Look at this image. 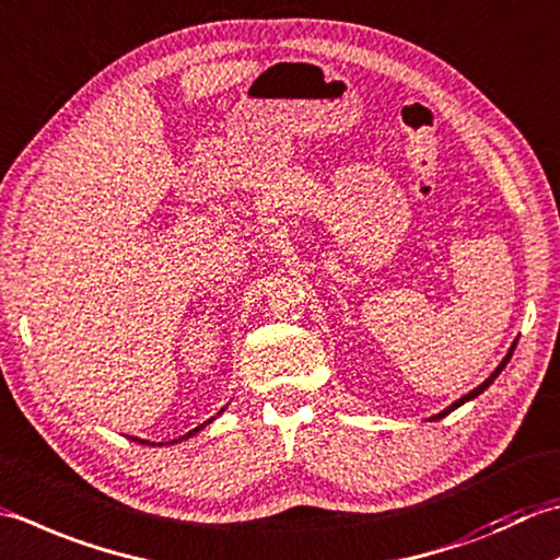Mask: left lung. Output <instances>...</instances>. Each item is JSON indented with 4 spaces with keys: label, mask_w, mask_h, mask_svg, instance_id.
Masks as SVG:
<instances>
[{
    "label": "left lung",
    "mask_w": 560,
    "mask_h": 560,
    "mask_svg": "<svg viewBox=\"0 0 560 560\" xmlns=\"http://www.w3.org/2000/svg\"><path fill=\"white\" fill-rule=\"evenodd\" d=\"M514 347H517V339H514V342H512V347H510V352L505 354V359H502V361H500V364H498V369H495V371H492V374H490V376H488V378H486L483 383H480V386H478V388H474V390H470V393H466V396H464V398H458L456 402H452V405H448V408H444V410H442L440 415H434V418H430V420H442V418H446V415H448V412H454L456 408H462V405H464V402H468V400H474V398H478V396H480V393H483V390H486V388L490 386V383H492V381H495V378H498V376L502 374V369H505V366H508V361H510V357H512V352H514Z\"/></svg>",
    "instance_id": "left-lung-1"
}]
</instances>
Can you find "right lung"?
<instances>
[{
    "label": "right lung",
    "instance_id": "1",
    "mask_svg": "<svg viewBox=\"0 0 560 560\" xmlns=\"http://www.w3.org/2000/svg\"><path fill=\"white\" fill-rule=\"evenodd\" d=\"M223 410H225V408H223ZM223 410H221V412H223ZM221 412H218V415H221ZM211 422H213V418H211V420H206V422H203V424H199V427H194L191 432H186L184 436H179V440H174V442H184V440H189V436H194L196 432H201L203 427H206V424H211ZM136 442H140V444H150V442H145V440H136ZM174 442H170V444H174ZM150 446H155V444H150ZM158 446H162V444H158Z\"/></svg>",
    "mask_w": 560,
    "mask_h": 560
}]
</instances>
